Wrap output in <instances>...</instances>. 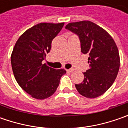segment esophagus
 Here are the masks:
<instances>
[{
	"label": "esophagus",
	"mask_w": 128,
	"mask_h": 128,
	"mask_svg": "<svg viewBox=\"0 0 128 128\" xmlns=\"http://www.w3.org/2000/svg\"><path fill=\"white\" fill-rule=\"evenodd\" d=\"M74 70V69L73 68H70V69H68V70H66L67 72H72Z\"/></svg>",
	"instance_id": "esophagus-1"
}]
</instances>
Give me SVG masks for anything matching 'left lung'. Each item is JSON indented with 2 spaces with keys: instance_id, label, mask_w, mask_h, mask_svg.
I'll return each instance as SVG.
<instances>
[{
  "instance_id": "1",
  "label": "left lung",
  "mask_w": 128,
  "mask_h": 128,
  "mask_svg": "<svg viewBox=\"0 0 128 128\" xmlns=\"http://www.w3.org/2000/svg\"><path fill=\"white\" fill-rule=\"evenodd\" d=\"M80 39L81 52L88 54L90 68L82 72L84 80L76 84L78 92L95 98L102 96L113 84L120 68V56L112 38L96 23L83 20L66 26Z\"/></svg>"
}]
</instances>
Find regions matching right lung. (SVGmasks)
I'll list each match as a JSON object with an SVG mask.
<instances>
[{"label":"right lung","mask_w":128,"mask_h":128,"mask_svg":"<svg viewBox=\"0 0 128 128\" xmlns=\"http://www.w3.org/2000/svg\"><path fill=\"white\" fill-rule=\"evenodd\" d=\"M63 26L64 22L37 24L22 34L13 48L10 60L15 78L22 90L36 99L51 96L66 72L42 63L50 50L52 39Z\"/></svg>","instance_id":"right-lung-1"}]
</instances>
